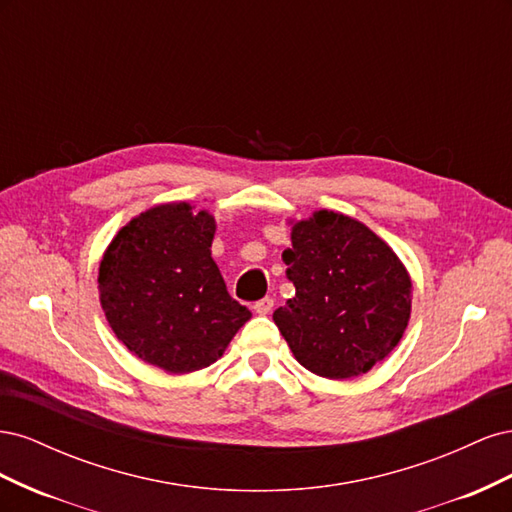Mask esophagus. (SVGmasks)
Listing matches in <instances>:
<instances>
[{
	"label": "esophagus",
	"instance_id": "34e87169",
	"mask_svg": "<svg viewBox=\"0 0 512 512\" xmlns=\"http://www.w3.org/2000/svg\"><path fill=\"white\" fill-rule=\"evenodd\" d=\"M271 309H273V299L271 297H265V299H260L258 303H254V312L260 314V316L271 314Z\"/></svg>",
	"mask_w": 512,
	"mask_h": 512
}]
</instances>
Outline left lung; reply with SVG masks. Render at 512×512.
I'll list each match as a JSON object with an SVG mask.
<instances>
[{
    "label": "left lung",
    "mask_w": 512,
    "mask_h": 512,
    "mask_svg": "<svg viewBox=\"0 0 512 512\" xmlns=\"http://www.w3.org/2000/svg\"><path fill=\"white\" fill-rule=\"evenodd\" d=\"M284 250L294 297L273 320L294 359L327 380L356 378L384 361L412 314V280L393 247L350 215L320 209L290 220Z\"/></svg>",
    "instance_id": "obj_1"
}]
</instances>
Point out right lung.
Instances as JSON below:
<instances>
[{
	"instance_id": "1",
	"label": "right lung",
	"mask_w": 512,
	"mask_h": 512,
	"mask_svg": "<svg viewBox=\"0 0 512 512\" xmlns=\"http://www.w3.org/2000/svg\"><path fill=\"white\" fill-rule=\"evenodd\" d=\"M215 228L207 209L162 203L121 226L100 260L108 327L134 356L168 374H192L222 359L252 318L211 258Z\"/></svg>"
}]
</instances>
